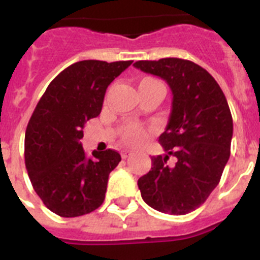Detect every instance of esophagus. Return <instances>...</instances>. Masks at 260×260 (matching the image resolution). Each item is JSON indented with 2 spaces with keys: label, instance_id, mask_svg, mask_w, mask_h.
Masks as SVG:
<instances>
[{
  "label": "esophagus",
  "instance_id": "obj_1",
  "mask_svg": "<svg viewBox=\"0 0 260 260\" xmlns=\"http://www.w3.org/2000/svg\"><path fill=\"white\" fill-rule=\"evenodd\" d=\"M130 155H133L132 151H122V153H121L122 158H127Z\"/></svg>",
  "mask_w": 260,
  "mask_h": 260
}]
</instances>
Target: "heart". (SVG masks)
Segmentation results:
<instances>
[{
    "mask_svg": "<svg viewBox=\"0 0 260 260\" xmlns=\"http://www.w3.org/2000/svg\"><path fill=\"white\" fill-rule=\"evenodd\" d=\"M148 80H153L150 79V78H146L141 82H148ZM147 137V132L144 130L143 127L141 126H135V125H130L127 127L123 128L122 132V141L125 142L126 144H130V146H135V144H139L146 139Z\"/></svg>",
    "mask_w": 260,
    "mask_h": 260,
    "instance_id": "b5f03b06",
    "label": "heart"
}]
</instances>
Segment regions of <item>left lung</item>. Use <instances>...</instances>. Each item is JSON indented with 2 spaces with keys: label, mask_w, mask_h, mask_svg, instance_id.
Instances as JSON below:
<instances>
[{
  "label": "left lung",
  "mask_w": 260,
  "mask_h": 260,
  "mask_svg": "<svg viewBox=\"0 0 260 260\" xmlns=\"http://www.w3.org/2000/svg\"><path fill=\"white\" fill-rule=\"evenodd\" d=\"M139 70L164 79L172 91V110L158 142L164 156L138 180L142 198L153 210L186 215L206 202L219 185L231 156L233 119L224 92L212 75L182 58L137 61ZM172 154L176 164H166Z\"/></svg>",
  "instance_id": "1"
}]
</instances>
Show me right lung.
Segmentation results:
<instances>
[{
	"mask_svg": "<svg viewBox=\"0 0 260 260\" xmlns=\"http://www.w3.org/2000/svg\"><path fill=\"white\" fill-rule=\"evenodd\" d=\"M133 61L75 62L50 82L24 138V158L34 190L62 217L92 212L103 204L109 173L121 161L113 150L87 157L84 123L100 114L107 88Z\"/></svg>",
	"mask_w": 260,
	"mask_h": 260,
	"instance_id": "right-lung-1",
	"label": "right lung"
}]
</instances>
